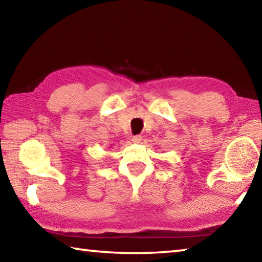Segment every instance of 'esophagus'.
<instances>
[{
  "label": "esophagus",
  "mask_w": 262,
  "mask_h": 262,
  "mask_svg": "<svg viewBox=\"0 0 262 262\" xmlns=\"http://www.w3.org/2000/svg\"><path fill=\"white\" fill-rule=\"evenodd\" d=\"M132 141L134 142V143H140V142L142 141V136L141 135H134L132 137Z\"/></svg>",
  "instance_id": "obj_1"
}]
</instances>
